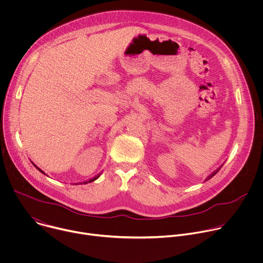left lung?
Listing matches in <instances>:
<instances>
[{"label": "left lung", "mask_w": 263, "mask_h": 263, "mask_svg": "<svg viewBox=\"0 0 263 263\" xmlns=\"http://www.w3.org/2000/svg\"><path fill=\"white\" fill-rule=\"evenodd\" d=\"M220 167H221V166H220ZM220 167H219V168H220ZM219 168H218V170H216V171H215V172H213V173H212V174H211V175H210V176H209V177H208V178H207V179H210V178H211V177H213V176H214V175H215V174H216V173H217V172H218V171H219Z\"/></svg>", "instance_id": "left-lung-1"}]
</instances>
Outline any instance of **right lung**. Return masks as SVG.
I'll use <instances>...</instances> for the list:
<instances>
[{
	"mask_svg": "<svg viewBox=\"0 0 263 263\" xmlns=\"http://www.w3.org/2000/svg\"><path fill=\"white\" fill-rule=\"evenodd\" d=\"M35 166H36V165H35ZM36 167H37V166H36ZM37 168H39V167H37ZM39 170H40V171H41V172H42V173H43V174H45V173H44V172H43V171H42V170H41V168H39ZM98 178H99V175H98V176H96V177H95V178H92V179H90V180H89V181H88V182H92V181H95V180H96V179H98ZM85 183H87V182H85Z\"/></svg>",
	"mask_w": 263,
	"mask_h": 263,
	"instance_id": "add662e5",
	"label": "right lung"
}]
</instances>
